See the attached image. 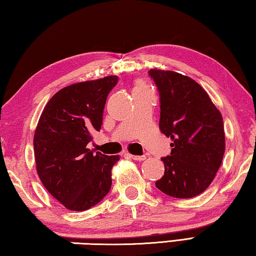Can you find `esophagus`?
Returning <instances> with one entry per match:
<instances>
[{
	"mask_svg": "<svg viewBox=\"0 0 256 256\" xmlns=\"http://www.w3.org/2000/svg\"><path fill=\"white\" fill-rule=\"evenodd\" d=\"M126 156H128V157L132 158L133 160H138V162H142V160L146 159V156H134V154H128Z\"/></svg>",
	"mask_w": 256,
	"mask_h": 256,
	"instance_id": "1",
	"label": "esophagus"
}]
</instances>
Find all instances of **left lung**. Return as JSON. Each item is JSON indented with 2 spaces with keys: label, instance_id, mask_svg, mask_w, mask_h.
<instances>
[{
  "label": "left lung",
  "instance_id": "obj_1",
  "mask_svg": "<svg viewBox=\"0 0 256 256\" xmlns=\"http://www.w3.org/2000/svg\"><path fill=\"white\" fill-rule=\"evenodd\" d=\"M148 73L159 92L160 131L172 140L170 156L162 158L164 174L156 186L172 198H194L208 188L222 164V116L190 78L156 68Z\"/></svg>",
  "mask_w": 256,
  "mask_h": 256
}]
</instances>
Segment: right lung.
Here are the masks:
<instances>
[{
  "instance_id": "add662e5",
  "label": "right lung",
  "mask_w": 256,
  "mask_h": 256,
  "mask_svg": "<svg viewBox=\"0 0 256 256\" xmlns=\"http://www.w3.org/2000/svg\"><path fill=\"white\" fill-rule=\"evenodd\" d=\"M116 76L60 89L47 102L34 136L38 176L46 190L68 210L84 211L110 192L112 167L118 156L86 148L99 131L106 99Z\"/></svg>"
}]
</instances>
